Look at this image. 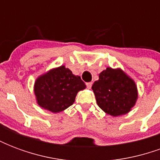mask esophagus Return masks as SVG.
I'll return each mask as SVG.
<instances>
[{
	"label": "esophagus",
	"instance_id": "1",
	"mask_svg": "<svg viewBox=\"0 0 160 160\" xmlns=\"http://www.w3.org/2000/svg\"><path fill=\"white\" fill-rule=\"evenodd\" d=\"M92 82H87V88H89V89H90L91 87H92Z\"/></svg>",
	"mask_w": 160,
	"mask_h": 160
}]
</instances>
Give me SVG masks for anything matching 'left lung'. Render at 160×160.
Returning a JSON list of instances; mask_svg holds the SVG:
<instances>
[{"label": "left lung", "instance_id": "8db88e82", "mask_svg": "<svg viewBox=\"0 0 160 160\" xmlns=\"http://www.w3.org/2000/svg\"><path fill=\"white\" fill-rule=\"evenodd\" d=\"M98 78L92 89L99 108L112 117L128 114L138 99L134 80L120 68H107L99 73Z\"/></svg>", "mask_w": 160, "mask_h": 160}]
</instances>
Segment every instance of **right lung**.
Segmentation results:
<instances>
[{
  "label": "right lung",
  "mask_w": 160,
  "mask_h": 160,
  "mask_svg": "<svg viewBox=\"0 0 160 160\" xmlns=\"http://www.w3.org/2000/svg\"><path fill=\"white\" fill-rule=\"evenodd\" d=\"M86 87L80 76L74 75L69 68L62 65L38 77L33 92L40 107L59 113L71 106L77 93Z\"/></svg>",
  "instance_id": "obj_1"
}]
</instances>
